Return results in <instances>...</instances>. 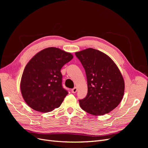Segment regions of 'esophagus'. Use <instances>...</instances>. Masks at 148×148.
<instances>
[{"instance_id":"obj_1","label":"esophagus","mask_w":148,"mask_h":148,"mask_svg":"<svg viewBox=\"0 0 148 148\" xmlns=\"http://www.w3.org/2000/svg\"><path fill=\"white\" fill-rule=\"evenodd\" d=\"M71 92H72V93H76V92H77V87L73 88L72 89H71Z\"/></svg>"}]
</instances>
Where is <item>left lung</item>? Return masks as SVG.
<instances>
[{
    "label": "left lung",
    "mask_w": 148,
    "mask_h": 148,
    "mask_svg": "<svg viewBox=\"0 0 148 148\" xmlns=\"http://www.w3.org/2000/svg\"><path fill=\"white\" fill-rule=\"evenodd\" d=\"M84 69L88 93L79 106L86 112L101 115L110 112L122 101L124 80L117 66L110 58L92 48L75 52Z\"/></svg>",
    "instance_id": "left-lung-1"
}]
</instances>
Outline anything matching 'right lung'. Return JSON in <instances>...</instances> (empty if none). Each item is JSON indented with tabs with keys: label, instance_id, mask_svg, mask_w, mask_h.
<instances>
[{
	"label": "right lung",
	"instance_id": "1",
	"mask_svg": "<svg viewBox=\"0 0 148 148\" xmlns=\"http://www.w3.org/2000/svg\"><path fill=\"white\" fill-rule=\"evenodd\" d=\"M70 53L56 47L44 49L31 59L24 69L20 88L31 108L49 112L59 107L68 91L62 86L60 70L73 59Z\"/></svg>",
	"mask_w": 148,
	"mask_h": 148
}]
</instances>
